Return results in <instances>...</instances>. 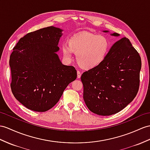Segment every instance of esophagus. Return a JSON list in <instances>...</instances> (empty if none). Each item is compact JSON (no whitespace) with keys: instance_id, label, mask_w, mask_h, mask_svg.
<instances>
[{"instance_id":"1","label":"esophagus","mask_w":150,"mask_h":150,"mask_svg":"<svg viewBox=\"0 0 150 150\" xmlns=\"http://www.w3.org/2000/svg\"><path fill=\"white\" fill-rule=\"evenodd\" d=\"M81 72H80V71H77V77H78V78H79L80 77H81Z\"/></svg>"}]
</instances>
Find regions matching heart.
Here are the masks:
<instances>
[{
    "label": "heart",
    "instance_id": "heart-1",
    "mask_svg": "<svg viewBox=\"0 0 150 150\" xmlns=\"http://www.w3.org/2000/svg\"><path fill=\"white\" fill-rule=\"evenodd\" d=\"M109 42L106 37L89 33L80 34L69 40V46L62 47L64 58L71 60L72 52L77 54L78 64L85 69L97 67L106 57Z\"/></svg>",
    "mask_w": 150,
    "mask_h": 150
}]
</instances>
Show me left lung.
I'll return each instance as SVG.
<instances>
[{
  "label": "left lung",
  "instance_id": "obj_1",
  "mask_svg": "<svg viewBox=\"0 0 150 150\" xmlns=\"http://www.w3.org/2000/svg\"><path fill=\"white\" fill-rule=\"evenodd\" d=\"M111 35H120L113 33ZM141 69L140 55L129 39L123 38L116 42L103 62L81 75L87 108L101 116L122 111L138 92Z\"/></svg>",
  "mask_w": 150,
  "mask_h": 150
}]
</instances>
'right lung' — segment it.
I'll return each mask as SVG.
<instances>
[{
    "instance_id": "add662e5",
    "label": "right lung",
    "mask_w": 150,
    "mask_h": 150,
    "mask_svg": "<svg viewBox=\"0 0 150 150\" xmlns=\"http://www.w3.org/2000/svg\"><path fill=\"white\" fill-rule=\"evenodd\" d=\"M62 32L51 26L28 33L11 54V88L14 97L30 110L52 108L77 78L75 68L63 65L57 54Z\"/></svg>"
}]
</instances>
